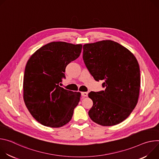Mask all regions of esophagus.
<instances>
[{
    "label": "esophagus",
    "instance_id": "1",
    "mask_svg": "<svg viewBox=\"0 0 159 159\" xmlns=\"http://www.w3.org/2000/svg\"><path fill=\"white\" fill-rule=\"evenodd\" d=\"M88 94H89V93H88V92H81V95L83 97H87L88 96Z\"/></svg>",
    "mask_w": 159,
    "mask_h": 159
}]
</instances>
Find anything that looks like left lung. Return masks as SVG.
I'll return each instance as SVG.
<instances>
[{
    "instance_id": "1",
    "label": "left lung",
    "mask_w": 159,
    "mask_h": 159,
    "mask_svg": "<svg viewBox=\"0 0 159 159\" xmlns=\"http://www.w3.org/2000/svg\"><path fill=\"white\" fill-rule=\"evenodd\" d=\"M83 59L93 78L105 90L91 92L93 106L89 112L97 124L110 126L119 124L132 112L138 102L140 70L132 53L112 40L83 45Z\"/></svg>"
}]
</instances>
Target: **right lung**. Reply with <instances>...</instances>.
<instances>
[{"mask_svg":"<svg viewBox=\"0 0 159 159\" xmlns=\"http://www.w3.org/2000/svg\"><path fill=\"white\" fill-rule=\"evenodd\" d=\"M82 45L53 42L35 52L28 61L23 78V98L31 116L40 124L60 128L71 119L80 93L59 86L66 67L80 55Z\"/></svg>","mask_w":159,"mask_h":159,"instance_id":"add662e5","label":"right lung"}]
</instances>
